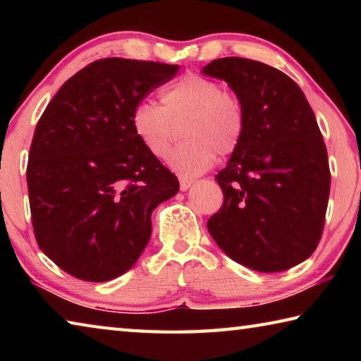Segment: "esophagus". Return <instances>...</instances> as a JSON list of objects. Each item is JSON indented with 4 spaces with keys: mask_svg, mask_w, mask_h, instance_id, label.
Wrapping results in <instances>:
<instances>
[{
    "mask_svg": "<svg viewBox=\"0 0 361 361\" xmlns=\"http://www.w3.org/2000/svg\"><path fill=\"white\" fill-rule=\"evenodd\" d=\"M194 185V180L191 178H180V189L181 191H188L189 188Z\"/></svg>",
    "mask_w": 361,
    "mask_h": 361,
    "instance_id": "obj_1",
    "label": "esophagus"
}]
</instances>
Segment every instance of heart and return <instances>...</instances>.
Listing matches in <instances>:
<instances>
[{
	"instance_id": "b5f03b06",
	"label": "heart",
	"mask_w": 361,
	"mask_h": 361,
	"mask_svg": "<svg viewBox=\"0 0 361 361\" xmlns=\"http://www.w3.org/2000/svg\"><path fill=\"white\" fill-rule=\"evenodd\" d=\"M130 126L152 157L167 156L180 126L185 140L169 156L176 173L191 176L209 169L215 156L228 157L239 149L247 129L245 106L239 95L223 89L216 79L188 73L161 92V105L143 100L133 106Z\"/></svg>"
}]
</instances>
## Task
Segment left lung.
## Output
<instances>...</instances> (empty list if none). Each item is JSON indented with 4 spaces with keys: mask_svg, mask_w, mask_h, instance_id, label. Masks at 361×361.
Instances as JSON below:
<instances>
[{
    "mask_svg": "<svg viewBox=\"0 0 361 361\" xmlns=\"http://www.w3.org/2000/svg\"><path fill=\"white\" fill-rule=\"evenodd\" d=\"M202 73L228 82L247 114L242 145L215 175L224 202L207 228L239 264L286 271L315 252L325 224L331 173L315 114L290 76L262 62L224 57Z\"/></svg>",
    "mask_w": 361,
    "mask_h": 361,
    "instance_id": "8db88e82",
    "label": "left lung"
}]
</instances>
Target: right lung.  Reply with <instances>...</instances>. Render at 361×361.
Segmentation results:
<instances>
[{
    "mask_svg": "<svg viewBox=\"0 0 361 361\" xmlns=\"http://www.w3.org/2000/svg\"><path fill=\"white\" fill-rule=\"evenodd\" d=\"M178 65L109 57L71 76L49 102L30 146L27 185L36 242L85 282H108L135 264L151 213L178 178L138 142L130 113Z\"/></svg>",
    "mask_w": 361,
    "mask_h": 361,
    "instance_id": "add662e5",
    "label": "right lung"
}]
</instances>
